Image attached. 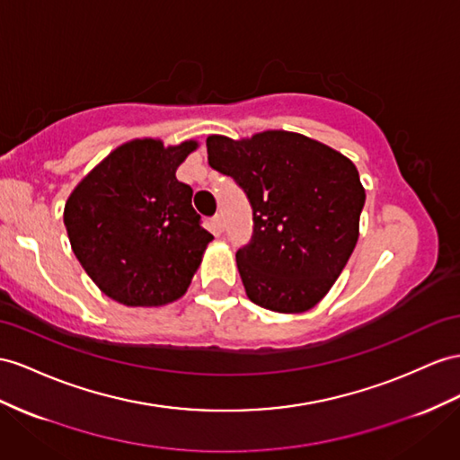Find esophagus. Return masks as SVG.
Masks as SVG:
<instances>
[{
	"instance_id": "esophagus-1",
	"label": "esophagus",
	"mask_w": 460,
	"mask_h": 460,
	"mask_svg": "<svg viewBox=\"0 0 460 460\" xmlns=\"http://www.w3.org/2000/svg\"><path fill=\"white\" fill-rule=\"evenodd\" d=\"M211 226H214V229H216L217 233H221V231H223V216H221V214H216L214 217H211Z\"/></svg>"
}]
</instances>
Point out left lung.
I'll return each instance as SVG.
<instances>
[{
	"mask_svg": "<svg viewBox=\"0 0 460 460\" xmlns=\"http://www.w3.org/2000/svg\"><path fill=\"white\" fill-rule=\"evenodd\" d=\"M211 169L237 182L252 208V237L237 251L246 296L264 309L319 303L358 243L365 190L342 153L291 132L233 141L209 136Z\"/></svg>",
	"mask_w": 460,
	"mask_h": 460,
	"instance_id": "1",
	"label": "left lung"
}]
</instances>
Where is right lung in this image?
Masks as SVG:
<instances>
[{
	"instance_id": "1",
	"label": "right lung",
	"mask_w": 460,
	"mask_h": 460,
	"mask_svg": "<svg viewBox=\"0 0 460 460\" xmlns=\"http://www.w3.org/2000/svg\"><path fill=\"white\" fill-rule=\"evenodd\" d=\"M196 141L164 147L134 139L77 184L64 209L69 243L99 289L128 307L184 296L214 234L192 208L176 169Z\"/></svg>"
}]
</instances>
